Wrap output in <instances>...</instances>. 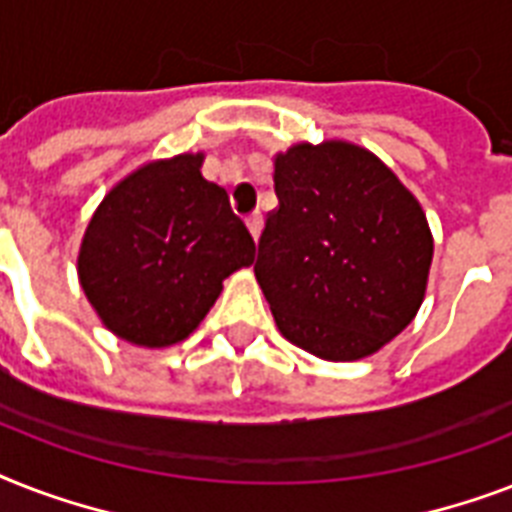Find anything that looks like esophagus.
I'll return each instance as SVG.
<instances>
[{
    "instance_id": "34e87169",
    "label": "esophagus",
    "mask_w": 512,
    "mask_h": 512,
    "mask_svg": "<svg viewBox=\"0 0 512 512\" xmlns=\"http://www.w3.org/2000/svg\"><path fill=\"white\" fill-rule=\"evenodd\" d=\"M247 228L249 233H252V239H260V233H263V215L260 212H255V215L247 217Z\"/></svg>"
}]
</instances>
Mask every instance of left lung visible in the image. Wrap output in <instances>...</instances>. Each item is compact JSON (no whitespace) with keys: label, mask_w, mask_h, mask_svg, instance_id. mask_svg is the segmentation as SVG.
I'll return each mask as SVG.
<instances>
[{"label":"left lung","mask_w":512,"mask_h":512,"mask_svg":"<svg viewBox=\"0 0 512 512\" xmlns=\"http://www.w3.org/2000/svg\"><path fill=\"white\" fill-rule=\"evenodd\" d=\"M273 188L255 276L281 335L324 361L385 348L428 289L433 233L420 201L348 140L276 154Z\"/></svg>","instance_id":"1"}]
</instances>
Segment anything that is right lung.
Returning a JSON list of instances; mask_svg holds the SVG:
<instances>
[{"label":"right lung","instance_id":"add662e5","mask_svg":"<svg viewBox=\"0 0 512 512\" xmlns=\"http://www.w3.org/2000/svg\"><path fill=\"white\" fill-rule=\"evenodd\" d=\"M204 154L156 159L119 180L90 217L76 273L108 332L170 348L199 327L223 281L255 263L228 193L201 175Z\"/></svg>","mask_w":512,"mask_h":512}]
</instances>
